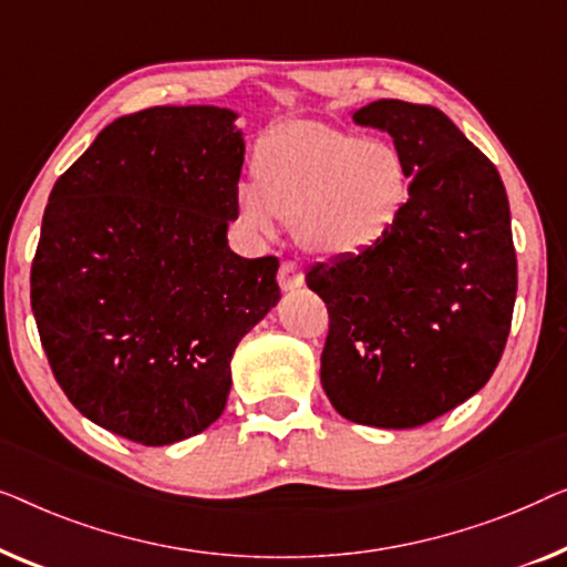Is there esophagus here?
Here are the masks:
<instances>
[{
	"mask_svg": "<svg viewBox=\"0 0 567 567\" xmlns=\"http://www.w3.org/2000/svg\"><path fill=\"white\" fill-rule=\"evenodd\" d=\"M277 282H280L282 290H298L306 282V275H302L300 265H295V261H282L280 272H277Z\"/></svg>",
	"mask_w": 567,
	"mask_h": 567,
	"instance_id": "obj_1",
	"label": "esophagus"
}]
</instances>
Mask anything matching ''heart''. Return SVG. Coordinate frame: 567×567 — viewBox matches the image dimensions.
Here are the masks:
<instances>
[{
	"label": "heart",
	"instance_id": "b5f03b06",
	"mask_svg": "<svg viewBox=\"0 0 567 567\" xmlns=\"http://www.w3.org/2000/svg\"><path fill=\"white\" fill-rule=\"evenodd\" d=\"M254 179L236 189L241 226L275 238L280 220L308 254L352 259L372 251L411 197L409 164L395 143L323 123H290L259 143Z\"/></svg>",
	"mask_w": 567,
	"mask_h": 567
}]
</instances>
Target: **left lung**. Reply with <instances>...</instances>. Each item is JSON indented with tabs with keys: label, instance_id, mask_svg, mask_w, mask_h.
Instances as JSON below:
<instances>
[{
	"label": "left lung",
	"instance_id": "left-lung-1",
	"mask_svg": "<svg viewBox=\"0 0 567 567\" xmlns=\"http://www.w3.org/2000/svg\"><path fill=\"white\" fill-rule=\"evenodd\" d=\"M352 117L393 138L411 197L372 251L308 269L329 308L321 385L354 424L413 429L475 395L504 354L512 210L496 166L442 110L378 100Z\"/></svg>",
	"mask_w": 567,
	"mask_h": 567
}]
</instances>
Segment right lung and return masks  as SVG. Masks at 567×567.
I'll return each mask as SVG.
<instances>
[{"mask_svg":"<svg viewBox=\"0 0 567 567\" xmlns=\"http://www.w3.org/2000/svg\"><path fill=\"white\" fill-rule=\"evenodd\" d=\"M236 117H117L48 197L30 272L48 364L82 416L131 442L218 421L238 341L280 300V261L238 257L226 238L246 151Z\"/></svg>","mask_w":567,"mask_h":567,"instance_id":"obj_1","label":"right lung"}]
</instances>
